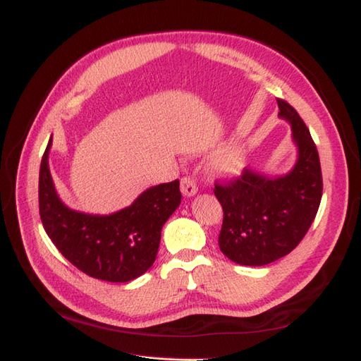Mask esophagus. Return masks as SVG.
<instances>
[{
    "label": "esophagus",
    "instance_id": "obj_1",
    "mask_svg": "<svg viewBox=\"0 0 361 361\" xmlns=\"http://www.w3.org/2000/svg\"><path fill=\"white\" fill-rule=\"evenodd\" d=\"M180 191L185 197H194V195L197 194V185H195L194 179L183 178L180 180Z\"/></svg>",
    "mask_w": 361,
    "mask_h": 361
}]
</instances>
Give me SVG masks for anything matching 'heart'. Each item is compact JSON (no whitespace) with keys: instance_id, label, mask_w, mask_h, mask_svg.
Wrapping results in <instances>:
<instances>
[{"instance_id":"heart-1","label":"heart","mask_w":361,"mask_h":361,"mask_svg":"<svg viewBox=\"0 0 361 361\" xmlns=\"http://www.w3.org/2000/svg\"><path fill=\"white\" fill-rule=\"evenodd\" d=\"M245 167V158L243 150L228 149L223 154L214 157L211 162V170L220 178H236Z\"/></svg>"}]
</instances>
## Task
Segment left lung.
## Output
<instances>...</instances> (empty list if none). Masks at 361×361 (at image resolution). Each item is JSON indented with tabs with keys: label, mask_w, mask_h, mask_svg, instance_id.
<instances>
[{
	"label": "left lung",
	"mask_w": 361,
	"mask_h": 361,
	"mask_svg": "<svg viewBox=\"0 0 361 361\" xmlns=\"http://www.w3.org/2000/svg\"><path fill=\"white\" fill-rule=\"evenodd\" d=\"M277 104L297 147L293 167L277 176L245 169L241 179L214 190L224 212L220 250L245 267H264L289 255L307 233L322 197L321 162L309 129L288 102Z\"/></svg>",
	"instance_id": "obj_1"
}]
</instances>
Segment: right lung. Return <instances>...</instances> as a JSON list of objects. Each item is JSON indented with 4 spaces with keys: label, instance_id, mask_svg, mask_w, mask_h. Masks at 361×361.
I'll use <instances>...</instances> for the list:
<instances>
[{
    "label": "right lung",
    "instance_id": "right-lung-1",
    "mask_svg": "<svg viewBox=\"0 0 361 361\" xmlns=\"http://www.w3.org/2000/svg\"><path fill=\"white\" fill-rule=\"evenodd\" d=\"M52 137L40 162L39 209L42 224L60 253L87 276L126 283L154 265L162 226L180 204L179 180L141 192L128 207L99 215L64 203L49 170Z\"/></svg>",
    "mask_w": 361,
    "mask_h": 361
}]
</instances>
